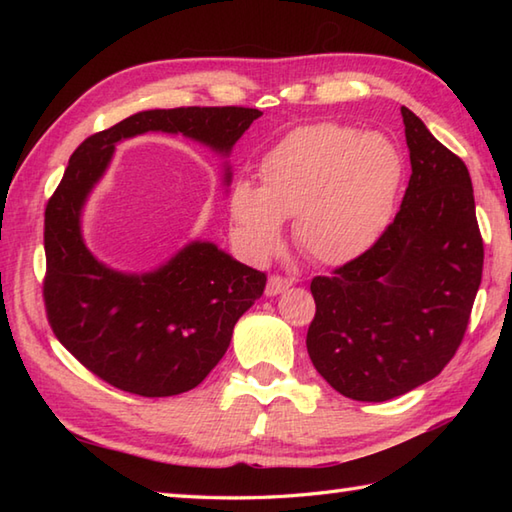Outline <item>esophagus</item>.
Instances as JSON below:
<instances>
[{
    "mask_svg": "<svg viewBox=\"0 0 512 512\" xmlns=\"http://www.w3.org/2000/svg\"><path fill=\"white\" fill-rule=\"evenodd\" d=\"M292 286V281L288 277H279V275H270L268 284H266V295L268 297H277L279 292H284L286 288Z\"/></svg>",
    "mask_w": 512,
    "mask_h": 512,
    "instance_id": "1",
    "label": "esophagus"
}]
</instances>
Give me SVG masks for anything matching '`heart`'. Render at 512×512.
<instances>
[{"instance_id":"heart-1","label":"heart","mask_w":512,"mask_h":512,"mask_svg":"<svg viewBox=\"0 0 512 512\" xmlns=\"http://www.w3.org/2000/svg\"><path fill=\"white\" fill-rule=\"evenodd\" d=\"M246 180L228 193L235 248L264 264L284 246V220H295V242L312 262L341 266L361 257L383 235L402 182V158L380 134L341 123L290 132Z\"/></svg>"}]
</instances>
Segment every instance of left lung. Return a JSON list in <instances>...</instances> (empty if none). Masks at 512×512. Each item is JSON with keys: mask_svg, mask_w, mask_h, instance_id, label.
I'll list each match as a JSON object with an SVG mask.
<instances>
[{"mask_svg": "<svg viewBox=\"0 0 512 512\" xmlns=\"http://www.w3.org/2000/svg\"><path fill=\"white\" fill-rule=\"evenodd\" d=\"M400 112L411 160L400 211L361 257L310 284V361L363 402L407 394L447 367L484 266L469 169L416 114Z\"/></svg>", "mask_w": 512, "mask_h": 512, "instance_id": "8db88e82", "label": "left lung"}]
</instances>
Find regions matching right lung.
Here are the masks:
<instances>
[{
	"instance_id": "right-lung-1",
	"label": "right lung",
	"mask_w": 512,
	"mask_h": 512,
	"mask_svg": "<svg viewBox=\"0 0 512 512\" xmlns=\"http://www.w3.org/2000/svg\"><path fill=\"white\" fill-rule=\"evenodd\" d=\"M253 107L147 110L85 138L52 193L43 222L46 301L54 336L112 387L145 398L198 387L228 350L237 319L264 295L266 273L239 264L211 242H193L154 273L107 268L85 246L81 209L123 138L182 134L228 156ZM224 182H231L226 169Z\"/></svg>"
}]
</instances>
